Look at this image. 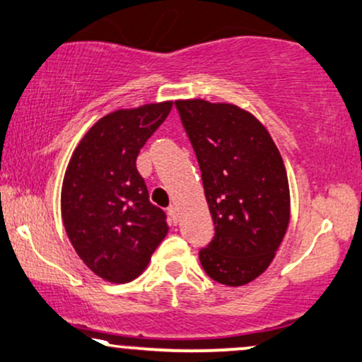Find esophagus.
I'll return each instance as SVG.
<instances>
[{
    "label": "esophagus",
    "mask_w": 362,
    "mask_h": 362,
    "mask_svg": "<svg viewBox=\"0 0 362 362\" xmlns=\"http://www.w3.org/2000/svg\"><path fill=\"white\" fill-rule=\"evenodd\" d=\"M168 216H169V221L176 225V223H177V208L176 206H169L168 208Z\"/></svg>",
    "instance_id": "obj_1"
}]
</instances>
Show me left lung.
Instances as JSON below:
<instances>
[{"label": "left lung", "instance_id": "obj_1", "mask_svg": "<svg viewBox=\"0 0 362 362\" xmlns=\"http://www.w3.org/2000/svg\"><path fill=\"white\" fill-rule=\"evenodd\" d=\"M193 146L215 236L199 250L213 280L240 287L269 269L290 221L284 159L263 124L233 104L176 100Z\"/></svg>", "mask_w": 362, "mask_h": 362}]
</instances>
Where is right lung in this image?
Segmentation results:
<instances>
[{"mask_svg": "<svg viewBox=\"0 0 362 362\" xmlns=\"http://www.w3.org/2000/svg\"><path fill=\"white\" fill-rule=\"evenodd\" d=\"M171 107L168 100L107 114L88 129L66 166L65 231L82 262L107 282L137 279L168 235L166 213L149 202L136 159Z\"/></svg>", "mask_w": 362, "mask_h": 362, "instance_id": "1", "label": "right lung"}]
</instances>
